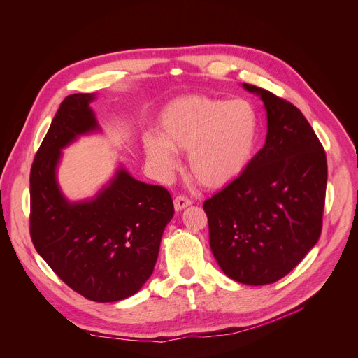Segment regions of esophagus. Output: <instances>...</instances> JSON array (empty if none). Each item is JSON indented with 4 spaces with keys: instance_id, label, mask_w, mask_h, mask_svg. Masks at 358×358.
I'll return each mask as SVG.
<instances>
[{
    "instance_id": "34e87169",
    "label": "esophagus",
    "mask_w": 358,
    "mask_h": 358,
    "mask_svg": "<svg viewBox=\"0 0 358 358\" xmlns=\"http://www.w3.org/2000/svg\"><path fill=\"white\" fill-rule=\"evenodd\" d=\"M191 203H192V201H191L188 196H185V195H178V196H176V199H174V208H176V211H181V210H184L185 207L191 206Z\"/></svg>"
}]
</instances>
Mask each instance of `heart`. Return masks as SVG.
<instances>
[{
  "label": "heart",
  "mask_w": 358,
  "mask_h": 358,
  "mask_svg": "<svg viewBox=\"0 0 358 358\" xmlns=\"http://www.w3.org/2000/svg\"><path fill=\"white\" fill-rule=\"evenodd\" d=\"M259 115L245 99L225 100L206 94L174 99L159 119V134H148L144 147L150 163L171 173L176 152H188L191 176L203 187L218 188L249 166L259 137Z\"/></svg>",
  "instance_id": "heart-1"
}]
</instances>
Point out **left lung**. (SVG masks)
<instances>
[{"mask_svg":"<svg viewBox=\"0 0 358 358\" xmlns=\"http://www.w3.org/2000/svg\"><path fill=\"white\" fill-rule=\"evenodd\" d=\"M243 87L265 105V145L202 207L210 246L224 273L261 286L286 276L319 241L327 160L315 130L294 105L262 87Z\"/></svg>","mask_w":358,"mask_h":358,"instance_id":"8db88e82","label":"left lung"}]
</instances>
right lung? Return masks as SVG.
Returning <instances> with one entry per match:
<instances>
[{"label":"right lung","instance_id":"1","mask_svg":"<svg viewBox=\"0 0 358 358\" xmlns=\"http://www.w3.org/2000/svg\"><path fill=\"white\" fill-rule=\"evenodd\" d=\"M94 93L65 97L42 140L29 176V234L58 278L83 297L106 303L137 293L155 269L174 215L170 192L120 169L92 201L71 203L57 182L61 148L96 130Z\"/></svg>","mask_w":358,"mask_h":358}]
</instances>
